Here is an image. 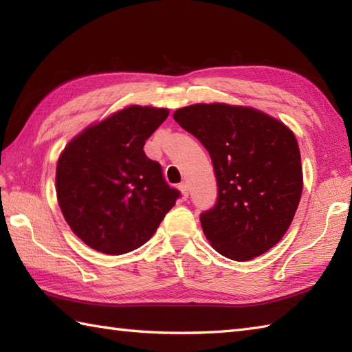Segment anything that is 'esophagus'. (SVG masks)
<instances>
[{"mask_svg":"<svg viewBox=\"0 0 352 352\" xmlns=\"http://www.w3.org/2000/svg\"><path fill=\"white\" fill-rule=\"evenodd\" d=\"M178 189H180L183 198H188V197H189V188H188V184H186V183H180V184H178Z\"/></svg>","mask_w":352,"mask_h":352,"instance_id":"34e87169","label":"esophagus"}]
</instances>
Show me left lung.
Listing matches in <instances>:
<instances>
[{
	"label": "left lung",
	"instance_id": "obj_1",
	"mask_svg": "<svg viewBox=\"0 0 352 352\" xmlns=\"http://www.w3.org/2000/svg\"><path fill=\"white\" fill-rule=\"evenodd\" d=\"M174 119L212 157L218 201L199 218L207 241L236 261L271 250L286 234L302 193L294 131L263 111L223 102L178 109Z\"/></svg>",
	"mask_w": 352,
	"mask_h": 352
}]
</instances>
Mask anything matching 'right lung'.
Instances as JSON below:
<instances>
[{
	"mask_svg": "<svg viewBox=\"0 0 352 352\" xmlns=\"http://www.w3.org/2000/svg\"><path fill=\"white\" fill-rule=\"evenodd\" d=\"M168 109L129 106L89 125L57 162L56 192L71 230L92 250L110 256L148 242L180 192L148 159L145 140Z\"/></svg>",
	"mask_w": 352,
	"mask_h": 352,
	"instance_id": "1",
	"label": "right lung"
}]
</instances>
